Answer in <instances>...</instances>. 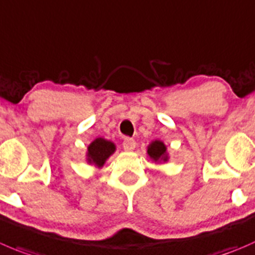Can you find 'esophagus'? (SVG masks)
Masks as SVG:
<instances>
[{"label": "esophagus", "mask_w": 255, "mask_h": 255, "mask_svg": "<svg viewBox=\"0 0 255 255\" xmlns=\"http://www.w3.org/2000/svg\"><path fill=\"white\" fill-rule=\"evenodd\" d=\"M123 148H125L126 152H132L135 148V140L133 138H126L123 140Z\"/></svg>", "instance_id": "obj_1"}]
</instances>
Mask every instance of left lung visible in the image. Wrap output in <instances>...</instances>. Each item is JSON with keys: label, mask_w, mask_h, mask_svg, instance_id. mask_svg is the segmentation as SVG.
Masks as SVG:
<instances>
[{"label": "left lung", "mask_w": 255, "mask_h": 255, "mask_svg": "<svg viewBox=\"0 0 255 255\" xmlns=\"http://www.w3.org/2000/svg\"><path fill=\"white\" fill-rule=\"evenodd\" d=\"M147 154L149 155V158L154 162H167L168 160V152H167V145L159 139L153 140L152 143H149V145L147 147Z\"/></svg>", "instance_id": "1"}]
</instances>
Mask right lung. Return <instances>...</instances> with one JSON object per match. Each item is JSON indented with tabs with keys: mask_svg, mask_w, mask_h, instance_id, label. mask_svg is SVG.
I'll return each instance as SVG.
<instances>
[{
	"mask_svg": "<svg viewBox=\"0 0 255 255\" xmlns=\"http://www.w3.org/2000/svg\"><path fill=\"white\" fill-rule=\"evenodd\" d=\"M116 152V144L105 138H96L87 147L86 160L97 168H102L106 160Z\"/></svg>",
	"mask_w": 255,
	"mask_h": 255,
	"instance_id": "obj_1",
	"label": "right lung"
}]
</instances>
